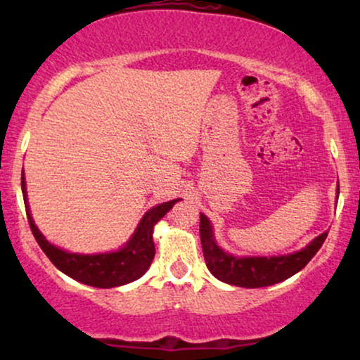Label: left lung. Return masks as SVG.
<instances>
[{
	"mask_svg": "<svg viewBox=\"0 0 360 360\" xmlns=\"http://www.w3.org/2000/svg\"><path fill=\"white\" fill-rule=\"evenodd\" d=\"M326 236L328 233L319 234L304 249L280 257H234L218 248L208 218L200 214V238L206 267L221 282L236 287L260 288L290 278L316 255Z\"/></svg>",
	"mask_w": 360,
	"mask_h": 360,
	"instance_id": "left-lung-1",
	"label": "left lung"
}]
</instances>
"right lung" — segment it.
I'll list each match as a JSON object with an SVG mask.
<instances>
[{
    "label": "right lung",
    "mask_w": 360,
    "mask_h": 360,
    "mask_svg": "<svg viewBox=\"0 0 360 360\" xmlns=\"http://www.w3.org/2000/svg\"><path fill=\"white\" fill-rule=\"evenodd\" d=\"M21 186L29 226H31L34 238H36L37 244L41 245L44 254L51 259V262L56 265L60 272L68 275V277H72L73 280H78V282L98 288L121 287V285L134 282V280L146 274V270L150 267L152 259H154L155 255L154 239H152L154 224L160 218H164L167 211L179 201H167V203L154 206V208L147 211L144 218L141 219V223L137 226L136 233L131 238L129 243H127L121 250H117V252L82 255L65 252V250L56 248V245H52L41 233H39L37 226L34 224L31 213H29L24 172L21 176Z\"/></svg>",
    "instance_id": "right-lung-1"
}]
</instances>
